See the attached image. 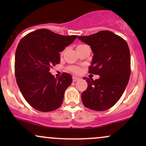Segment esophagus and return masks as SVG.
Here are the masks:
<instances>
[{"mask_svg": "<svg viewBox=\"0 0 146 146\" xmlns=\"http://www.w3.org/2000/svg\"><path fill=\"white\" fill-rule=\"evenodd\" d=\"M78 80H79V78H77V77H73V82L78 81Z\"/></svg>", "mask_w": 146, "mask_h": 146, "instance_id": "obj_1", "label": "esophagus"}]
</instances>
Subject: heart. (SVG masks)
Returning <instances> with one entry per match:
<instances>
[{
  "instance_id": "1",
  "label": "heart",
  "mask_w": 146,
  "mask_h": 146,
  "mask_svg": "<svg viewBox=\"0 0 146 146\" xmlns=\"http://www.w3.org/2000/svg\"><path fill=\"white\" fill-rule=\"evenodd\" d=\"M70 69H71L72 71H73L74 73H78L80 71V68L78 67V66H72V67L70 68Z\"/></svg>"
}]
</instances>
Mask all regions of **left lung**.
<instances>
[{"label": "left lung", "mask_w": 146, "mask_h": 146, "mask_svg": "<svg viewBox=\"0 0 146 146\" xmlns=\"http://www.w3.org/2000/svg\"><path fill=\"white\" fill-rule=\"evenodd\" d=\"M78 39L90 46L93 53L89 73L100 78L87 80L88 88L82 94V101L90 110L104 111L121 98L130 75V54L123 38L110 31H101Z\"/></svg>", "instance_id": "1"}]
</instances>
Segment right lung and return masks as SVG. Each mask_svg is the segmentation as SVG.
<instances>
[{
	"label": "right lung",
	"instance_id": "1",
	"mask_svg": "<svg viewBox=\"0 0 146 146\" xmlns=\"http://www.w3.org/2000/svg\"><path fill=\"white\" fill-rule=\"evenodd\" d=\"M76 38L40 29L28 33L18 43L15 56L16 82L25 100L36 110L53 111L62 104L73 79L66 73L57 79L49 70L60 63V52Z\"/></svg>",
	"mask_w": 146,
	"mask_h": 146
}]
</instances>
